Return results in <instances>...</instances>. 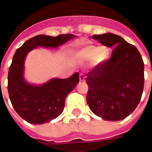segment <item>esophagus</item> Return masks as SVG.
I'll return each mask as SVG.
<instances>
[{"label":"esophagus","instance_id":"obj_1","mask_svg":"<svg viewBox=\"0 0 152 152\" xmlns=\"http://www.w3.org/2000/svg\"><path fill=\"white\" fill-rule=\"evenodd\" d=\"M85 78H86L85 76H84L83 74H80V82H84V81L86 80Z\"/></svg>","mask_w":152,"mask_h":152}]
</instances>
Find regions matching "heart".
I'll use <instances>...</instances> for the list:
<instances>
[{
    "label": "heart",
    "mask_w": 152,
    "mask_h": 152,
    "mask_svg": "<svg viewBox=\"0 0 152 152\" xmlns=\"http://www.w3.org/2000/svg\"><path fill=\"white\" fill-rule=\"evenodd\" d=\"M109 57V50L106 46L96 47L93 45H87L81 48L76 53V58L80 61L86 62L90 60L94 66L104 63Z\"/></svg>",
    "instance_id": "b5f03b06"
}]
</instances>
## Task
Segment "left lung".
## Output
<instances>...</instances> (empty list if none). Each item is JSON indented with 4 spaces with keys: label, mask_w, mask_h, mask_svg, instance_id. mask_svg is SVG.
I'll return each instance as SVG.
<instances>
[{
    "label": "left lung",
    "mask_w": 152,
    "mask_h": 152,
    "mask_svg": "<svg viewBox=\"0 0 152 152\" xmlns=\"http://www.w3.org/2000/svg\"><path fill=\"white\" fill-rule=\"evenodd\" d=\"M94 40L113 48L110 59L86 74L87 104L105 121H121L140 102L144 86V63L136 47L113 33L94 35Z\"/></svg>",
    "instance_id": "8db88e82"
}]
</instances>
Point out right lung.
<instances>
[{
	"mask_svg": "<svg viewBox=\"0 0 152 152\" xmlns=\"http://www.w3.org/2000/svg\"><path fill=\"white\" fill-rule=\"evenodd\" d=\"M76 37L72 34L39 35L16 50L9 69V96L15 112L28 123L41 124L58 117L63 112L66 97L79 82V73L66 79L53 78L42 85H32L24 79L27 54L38 47L57 48Z\"/></svg>",
	"mask_w": 152,
	"mask_h": 152,
	"instance_id": "right-lung-1",
	"label": "right lung"
}]
</instances>
